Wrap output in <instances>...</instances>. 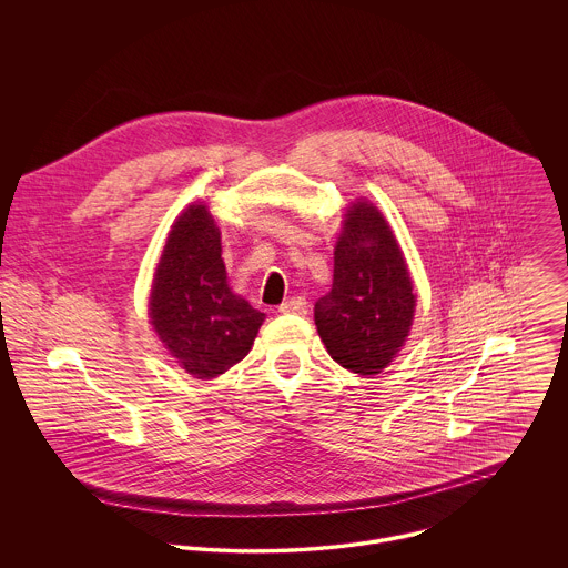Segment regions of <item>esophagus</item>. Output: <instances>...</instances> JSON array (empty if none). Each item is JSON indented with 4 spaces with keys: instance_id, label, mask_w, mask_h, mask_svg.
<instances>
[{
    "instance_id": "34e87169",
    "label": "esophagus",
    "mask_w": 568,
    "mask_h": 568,
    "mask_svg": "<svg viewBox=\"0 0 568 568\" xmlns=\"http://www.w3.org/2000/svg\"><path fill=\"white\" fill-rule=\"evenodd\" d=\"M280 313L282 315H306L308 313V302L304 297H295V300H288L280 306Z\"/></svg>"
}]
</instances>
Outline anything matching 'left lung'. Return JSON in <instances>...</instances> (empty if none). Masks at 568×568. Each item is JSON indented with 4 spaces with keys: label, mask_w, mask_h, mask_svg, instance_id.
Segmentation results:
<instances>
[{
    "label": "left lung",
    "mask_w": 568,
    "mask_h": 568,
    "mask_svg": "<svg viewBox=\"0 0 568 568\" xmlns=\"http://www.w3.org/2000/svg\"><path fill=\"white\" fill-rule=\"evenodd\" d=\"M417 308L415 284L387 216L365 196L343 214L332 291L315 304L327 354L358 376H376L405 349Z\"/></svg>",
    "instance_id": "1"
}]
</instances>
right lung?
<instances>
[{
    "mask_svg": "<svg viewBox=\"0 0 568 568\" xmlns=\"http://www.w3.org/2000/svg\"><path fill=\"white\" fill-rule=\"evenodd\" d=\"M221 244L207 203L185 205L170 225L149 295V324L165 354L199 381L241 363L266 320L232 291Z\"/></svg>",
    "mask_w": 568,
    "mask_h": 568,
    "instance_id": "right-lung-1",
    "label": "right lung"
}]
</instances>
